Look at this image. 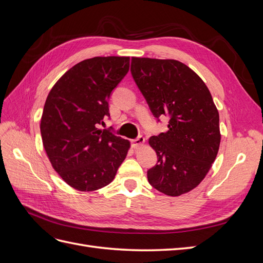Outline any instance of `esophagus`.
I'll use <instances>...</instances> for the list:
<instances>
[{
    "instance_id": "esophagus-1",
    "label": "esophagus",
    "mask_w": 263,
    "mask_h": 263,
    "mask_svg": "<svg viewBox=\"0 0 263 263\" xmlns=\"http://www.w3.org/2000/svg\"><path fill=\"white\" fill-rule=\"evenodd\" d=\"M144 144H145V138L142 137V136H139L138 138L132 140V145H133L134 148H138V147L142 146Z\"/></svg>"
}]
</instances>
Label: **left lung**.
Wrapping results in <instances>:
<instances>
[{"instance_id": "8db88e82", "label": "left lung", "mask_w": 263, "mask_h": 263, "mask_svg": "<svg viewBox=\"0 0 263 263\" xmlns=\"http://www.w3.org/2000/svg\"><path fill=\"white\" fill-rule=\"evenodd\" d=\"M132 76L154 116H169L168 130L149 138L158 163L148 181L159 192L180 196L212 168L219 144V114L202 79L173 59L132 58Z\"/></svg>"}]
</instances>
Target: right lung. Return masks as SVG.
I'll use <instances>...</instances> for the list:
<instances>
[{
    "mask_svg": "<svg viewBox=\"0 0 263 263\" xmlns=\"http://www.w3.org/2000/svg\"><path fill=\"white\" fill-rule=\"evenodd\" d=\"M129 70V57H94L77 63L55 82L41 119L45 151L54 171L82 192L106 186L130 142L100 129L108 99Z\"/></svg>",
    "mask_w": 263,
    "mask_h": 263,
    "instance_id": "right-lung-1",
    "label": "right lung"
}]
</instances>
